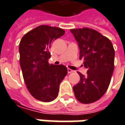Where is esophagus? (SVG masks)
<instances>
[{
    "mask_svg": "<svg viewBox=\"0 0 125 125\" xmlns=\"http://www.w3.org/2000/svg\"><path fill=\"white\" fill-rule=\"evenodd\" d=\"M73 70H71V69H70V68H67V73H73Z\"/></svg>",
    "mask_w": 125,
    "mask_h": 125,
    "instance_id": "1",
    "label": "esophagus"
}]
</instances>
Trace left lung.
I'll return each mask as SVG.
<instances>
[{"mask_svg": "<svg viewBox=\"0 0 125 125\" xmlns=\"http://www.w3.org/2000/svg\"><path fill=\"white\" fill-rule=\"evenodd\" d=\"M80 48V59L84 60L87 74L80 77L73 87L77 100L90 104L100 99L106 93L114 71L115 50L111 41L95 30L83 28L71 29Z\"/></svg>", "mask_w": 125, "mask_h": 125, "instance_id": "8db88e82", "label": "left lung"}]
</instances>
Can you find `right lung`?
Instances as JSON below:
<instances>
[{"instance_id": "add662e5", "label": "right lung", "mask_w": 125, "mask_h": 125, "mask_svg": "<svg viewBox=\"0 0 125 125\" xmlns=\"http://www.w3.org/2000/svg\"><path fill=\"white\" fill-rule=\"evenodd\" d=\"M64 34L62 28L40 25L27 32L20 42L25 83L32 96L42 102H51L58 97L60 84L67 73L65 65L48 63L51 43Z\"/></svg>"}]
</instances>
